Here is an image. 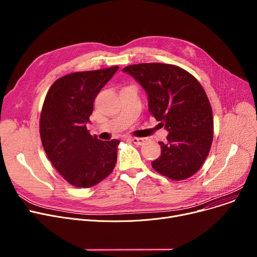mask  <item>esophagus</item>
Listing matches in <instances>:
<instances>
[{
    "mask_svg": "<svg viewBox=\"0 0 257 257\" xmlns=\"http://www.w3.org/2000/svg\"><path fill=\"white\" fill-rule=\"evenodd\" d=\"M131 141L136 145H144L148 141V139H145V138H132Z\"/></svg>",
    "mask_w": 257,
    "mask_h": 257,
    "instance_id": "esophagus-1",
    "label": "esophagus"
}]
</instances>
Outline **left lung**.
<instances>
[{
    "instance_id": "left-lung-1",
    "label": "left lung",
    "mask_w": 257,
    "mask_h": 257,
    "mask_svg": "<svg viewBox=\"0 0 257 257\" xmlns=\"http://www.w3.org/2000/svg\"><path fill=\"white\" fill-rule=\"evenodd\" d=\"M145 89L149 112L169 132L155 171L172 180H183L202 167L213 136L211 106L199 81L179 66L141 63L124 67Z\"/></svg>"
}]
</instances>
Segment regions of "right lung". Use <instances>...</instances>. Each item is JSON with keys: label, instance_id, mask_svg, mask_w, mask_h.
I'll return each instance as SVG.
<instances>
[{"label": "right lung", "instance_id": "1", "mask_svg": "<svg viewBox=\"0 0 257 257\" xmlns=\"http://www.w3.org/2000/svg\"><path fill=\"white\" fill-rule=\"evenodd\" d=\"M118 66L69 74L50 87L40 115L44 149L61 176L74 186L91 187L109 175L119 141L90 136L86 124L93 101Z\"/></svg>", "mask_w": 257, "mask_h": 257}]
</instances>
